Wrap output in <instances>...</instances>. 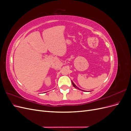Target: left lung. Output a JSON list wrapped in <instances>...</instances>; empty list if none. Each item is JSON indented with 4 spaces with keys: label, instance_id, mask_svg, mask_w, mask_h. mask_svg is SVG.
<instances>
[{
    "label": "left lung",
    "instance_id": "obj_1",
    "mask_svg": "<svg viewBox=\"0 0 131 131\" xmlns=\"http://www.w3.org/2000/svg\"><path fill=\"white\" fill-rule=\"evenodd\" d=\"M72 84H73V86L74 87V88H76V89H78V90H81V91H84V90H81V89H79V88H78V87L76 86V85H75L74 84V82L72 81Z\"/></svg>",
    "mask_w": 131,
    "mask_h": 131
}]
</instances>
